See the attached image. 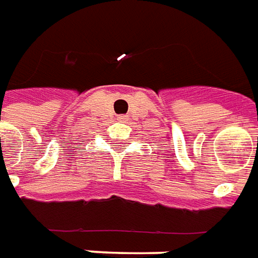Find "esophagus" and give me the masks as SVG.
Returning a JSON list of instances; mask_svg holds the SVG:
<instances>
[{
	"label": "esophagus",
	"instance_id": "34e87169",
	"mask_svg": "<svg viewBox=\"0 0 258 258\" xmlns=\"http://www.w3.org/2000/svg\"><path fill=\"white\" fill-rule=\"evenodd\" d=\"M116 119L119 120V122H125V120L127 119V116H126V115H118V116H116Z\"/></svg>",
	"mask_w": 258,
	"mask_h": 258
}]
</instances>
